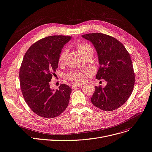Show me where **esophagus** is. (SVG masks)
<instances>
[{"mask_svg":"<svg viewBox=\"0 0 152 152\" xmlns=\"http://www.w3.org/2000/svg\"><path fill=\"white\" fill-rule=\"evenodd\" d=\"M81 86H83L82 84H79V83H78V84H72V85L71 86V88H72V89H75V88H76Z\"/></svg>","mask_w":152,"mask_h":152,"instance_id":"obj_1","label":"esophagus"}]
</instances>
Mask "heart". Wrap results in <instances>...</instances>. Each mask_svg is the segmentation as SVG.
I'll return each instance as SVG.
<instances>
[{
    "label": "heart",
    "mask_w": 152,
    "mask_h": 152,
    "mask_svg": "<svg viewBox=\"0 0 152 152\" xmlns=\"http://www.w3.org/2000/svg\"><path fill=\"white\" fill-rule=\"evenodd\" d=\"M76 48L83 58L88 55H93V49L92 47L86 43H80L76 45ZM67 55V50H63L61 51L59 55L58 62L59 64H63L66 60V57ZM88 72L86 71H72L66 75L68 79L72 82L80 83H83L84 80L86 76H87Z\"/></svg>",
    "instance_id": "1"
}]
</instances>
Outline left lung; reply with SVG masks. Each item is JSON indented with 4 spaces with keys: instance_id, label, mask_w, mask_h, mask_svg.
<instances>
[{
    "instance_id": "8db88e82",
    "label": "left lung",
    "mask_w": 152,
    "mask_h": 152,
    "mask_svg": "<svg viewBox=\"0 0 152 152\" xmlns=\"http://www.w3.org/2000/svg\"><path fill=\"white\" fill-rule=\"evenodd\" d=\"M92 43L97 51L100 67L96 79H104V88L95 86L91 97L94 106L105 111L121 107L133 91L135 74L130 56L124 46L115 38L101 33L82 35Z\"/></svg>"
}]
</instances>
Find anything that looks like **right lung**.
<instances>
[{
  "label": "right lung",
  "instance_id": "1",
  "mask_svg": "<svg viewBox=\"0 0 152 152\" xmlns=\"http://www.w3.org/2000/svg\"><path fill=\"white\" fill-rule=\"evenodd\" d=\"M71 37L53 35L33 44L26 52L20 69V89L32 111L45 118L60 115L68 107L71 88L62 84L55 91L50 82L58 66V59Z\"/></svg>",
  "mask_w": 152,
  "mask_h": 152
}]
</instances>
